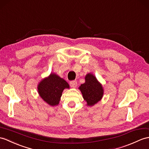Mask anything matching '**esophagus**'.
I'll use <instances>...</instances> for the list:
<instances>
[{
    "mask_svg": "<svg viewBox=\"0 0 149 149\" xmlns=\"http://www.w3.org/2000/svg\"><path fill=\"white\" fill-rule=\"evenodd\" d=\"M70 86H71L72 88H75L76 87H77V81H71L70 82Z\"/></svg>",
    "mask_w": 149,
    "mask_h": 149,
    "instance_id": "1",
    "label": "esophagus"
}]
</instances>
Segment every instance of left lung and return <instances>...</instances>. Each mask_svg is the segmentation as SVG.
I'll return each instance as SVG.
<instances>
[{
	"instance_id": "left-lung-1",
	"label": "left lung",
	"mask_w": 149,
	"mask_h": 149,
	"mask_svg": "<svg viewBox=\"0 0 149 149\" xmlns=\"http://www.w3.org/2000/svg\"><path fill=\"white\" fill-rule=\"evenodd\" d=\"M79 89L82 97L86 102V105L94 106L101 100L104 94L102 84L92 73H88L85 76V82L81 84Z\"/></svg>"
}]
</instances>
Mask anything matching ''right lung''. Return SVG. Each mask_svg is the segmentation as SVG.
Instances as JSON below:
<instances>
[{
  "label": "right lung",
  "mask_w": 149,
  "mask_h": 149,
  "mask_svg": "<svg viewBox=\"0 0 149 149\" xmlns=\"http://www.w3.org/2000/svg\"><path fill=\"white\" fill-rule=\"evenodd\" d=\"M69 88L70 86L66 81L53 72L42 79L37 85L40 97L52 107L58 105L63 90Z\"/></svg>",
  "instance_id": "obj_1"
}]
</instances>
